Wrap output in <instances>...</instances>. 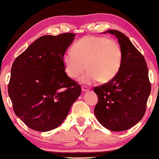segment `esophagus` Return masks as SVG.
Segmentation results:
<instances>
[{"mask_svg": "<svg viewBox=\"0 0 159 159\" xmlns=\"http://www.w3.org/2000/svg\"><path fill=\"white\" fill-rule=\"evenodd\" d=\"M81 89H82V91H83V92H87V91L89 90V88L87 87V86H82Z\"/></svg>", "mask_w": 159, "mask_h": 159, "instance_id": "34e87169", "label": "esophagus"}]
</instances>
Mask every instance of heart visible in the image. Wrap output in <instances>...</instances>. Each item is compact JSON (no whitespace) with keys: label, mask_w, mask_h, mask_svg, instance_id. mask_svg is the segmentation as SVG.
<instances>
[{"label":"heart","mask_w":159,"mask_h":159,"mask_svg":"<svg viewBox=\"0 0 159 159\" xmlns=\"http://www.w3.org/2000/svg\"><path fill=\"white\" fill-rule=\"evenodd\" d=\"M122 61V50L116 40L102 36L87 35L75 43L72 51L63 56L65 72L69 77L80 78L83 84L110 81L116 77Z\"/></svg>","instance_id":"obj_1"}]
</instances>
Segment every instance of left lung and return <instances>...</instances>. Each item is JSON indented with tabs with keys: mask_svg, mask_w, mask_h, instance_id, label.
<instances>
[{
	"mask_svg": "<svg viewBox=\"0 0 159 159\" xmlns=\"http://www.w3.org/2000/svg\"><path fill=\"white\" fill-rule=\"evenodd\" d=\"M106 32L117 38L122 61L116 77L93 89L98 98L94 112L103 127L124 131L140 121L145 113L151 91L148 69L144 56L124 34L115 30Z\"/></svg>",
	"mask_w": 159,
	"mask_h": 159,
	"instance_id": "1",
	"label": "left lung"
}]
</instances>
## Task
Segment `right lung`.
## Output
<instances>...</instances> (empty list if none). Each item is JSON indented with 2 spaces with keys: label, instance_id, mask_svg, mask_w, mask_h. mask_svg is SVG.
I'll list each match as a JSON object with an SVG mask.
<instances>
[{
  "label": "right lung",
  "instance_id": "add662e5",
  "mask_svg": "<svg viewBox=\"0 0 159 159\" xmlns=\"http://www.w3.org/2000/svg\"><path fill=\"white\" fill-rule=\"evenodd\" d=\"M74 38L70 32L41 36L13 62L8 85L13 110L34 130L60 126L81 95V86L67 76L63 63Z\"/></svg>",
  "mask_w": 159,
  "mask_h": 159
}]
</instances>
